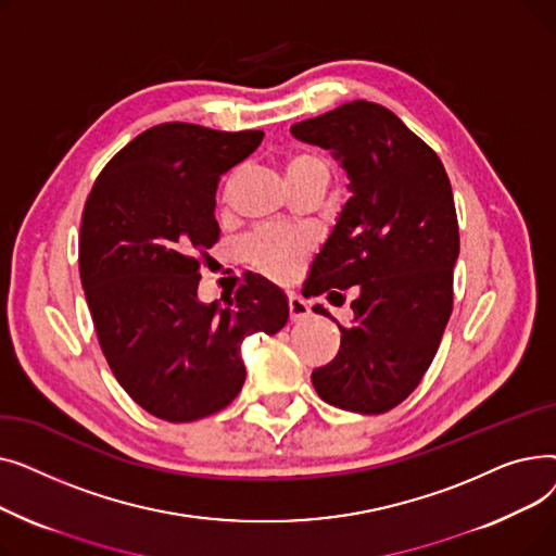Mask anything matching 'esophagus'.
<instances>
[{
    "mask_svg": "<svg viewBox=\"0 0 556 556\" xmlns=\"http://www.w3.org/2000/svg\"><path fill=\"white\" fill-rule=\"evenodd\" d=\"M308 313H311V308L304 300H300L298 295H288V315H290V319H293V323H295V319L308 317Z\"/></svg>",
    "mask_w": 556,
    "mask_h": 556,
    "instance_id": "esophagus-1",
    "label": "esophagus"
}]
</instances>
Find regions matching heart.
Listing matches in <instances>:
<instances>
[{"label":"heart","instance_id":"obj_1","mask_svg":"<svg viewBox=\"0 0 556 556\" xmlns=\"http://www.w3.org/2000/svg\"><path fill=\"white\" fill-rule=\"evenodd\" d=\"M283 170H286V178H288L290 187L311 178V175L329 173L327 164L311 153L288 155ZM304 252H306V239L302 237V233L288 231V229L261 231V233H256V237H252L243 248V254L252 263V266L273 279H288L290 275H293L300 266Z\"/></svg>","mask_w":556,"mask_h":556}]
</instances>
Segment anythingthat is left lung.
<instances>
[{
  "mask_svg": "<svg viewBox=\"0 0 556 556\" xmlns=\"http://www.w3.org/2000/svg\"><path fill=\"white\" fill-rule=\"evenodd\" d=\"M290 132L331 151L352 191L308 279L313 295L358 286L354 323L338 325L340 352L313 369V388L342 410L388 413L421 383L453 311L459 229L446 168L394 112L369 101ZM313 311L331 317L319 304Z\"/></svg>",
  "mask_w": 556,
  "mask_h": 556,
  "instance_id": "obj_1",
  "label": "left lung"
}]
</instances>
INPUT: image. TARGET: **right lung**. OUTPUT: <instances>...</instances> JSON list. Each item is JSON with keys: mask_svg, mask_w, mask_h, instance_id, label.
Listing matches in <instances>:
<instances>
[{"mask_svg": "<svg viewBox=\"0 0 556 556\" xmlns=\"http://www.w3.org/2000/svg\"><path fill=\"white\" fill-rule=\"evenodd\" d=\"M261 139L153 126L105 164L85 202L78 270L101 352L132 401L170 424L227 407L245 383L241 342L288 319L286 295L258 277L225 306L198 300L200 256L220 233L218 182Z\"/></svg>", "mask_w": 556, "mask_h": 556, "instance_id": "obj_1", "label": "right lung"}]
</instances>
